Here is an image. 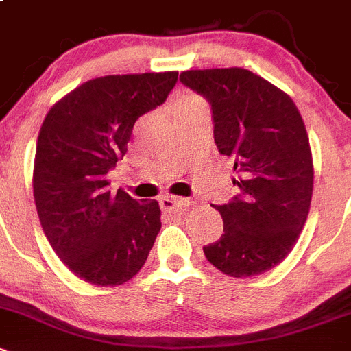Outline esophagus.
Wrapping results in <instances>:
<instances>
[{"instance_id":"34e87169","label":"esophagus","mask_w":351,"mask_h":351,"mask_svg":"<svg viewBox=\"0 0 351 351\" xmlns=\"http://www.w3.org/2000/svg\"><path fill=\"white\" fill-rule=\"evenodd\" d=\"M189 204H191V202H189L188 198L170 197V195L160 198V207H162V210H169V212L179 207H189Z\"/></svg>"}]
</instances>
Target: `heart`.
I'll return each instance as SVG.
<instances>
[{
  "instance_id": "1",
  "label": "heart",
  "mask_w": 351,
  "mask_h": 351,
  "mask_svg": "<svg viewBox=\"0 0 351 351\" xmlns=\"http://www.w3.org/2000/svg\"><path fill=\"white\" fill-rule=\"evenodd\" d=\"M193 104H202V101L197 97H184V99H181V102H179L178 108H182V106H193Z\"/></svg>"
}]
</instances>
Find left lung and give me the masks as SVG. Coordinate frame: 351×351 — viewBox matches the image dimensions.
I'll return each instance as SVG.
<instances>
[{"label": "left lung", "mask_w": 351, "mask_h": 351, "mask_svg": "<svg viewBox=\"0 0 351 351\" xmlns=\"http://www.w3.org/2000/svg\"><path fill=\"white\" fill-rule=\"evenodd\" d=\"M182 85L210 106L214 141L234 162L239 193L215 205L224 233L204 247L230 276H254L284 261L308 217L313 191L310 141L285 92L242 67L184 71Z\"/></svg>", "instance_id": "8db88e82"}]
</instances>
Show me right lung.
I'll use <instances>...</instances> for the list:
<instances>
[{"instance_id": "add662e5", "label": "right lung", "mask_w": 351, "mask_h": 351, "mask_svg": "<svg viewBox=\"0 0 351 351\" xmlns=\"http://www.w3.org/2000/svg\"><path fill=\"white\" fill-rule=\"evenodd\" d=\"M176 71L104 76L48 111L36 144L33 189L45 237L85 282L120 285L146 263L160 223L156 200L109 191V170L127 153L134 123L167 101Z\"/></svg>"}]
</instances>
